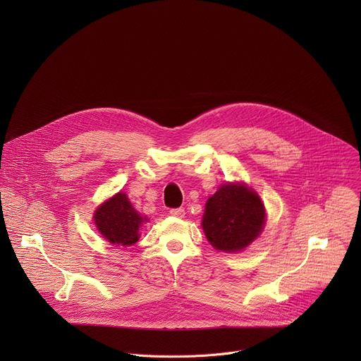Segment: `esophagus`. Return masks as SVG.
Segmentation results:
<instances>
[{"label":"esophagus","instance_id":"1","mask_svg":"<svg viewBox=\"0 0 361 361\" xmlns=\"http://www.w3.org/2000/svg\"><path fill=\"white\" fill-rule=\"evenodd\" d=\"M170 214H171L173 217H177V219H183L185 213H184V209H181V207H180V209H171V210H170Z\"/></svg>","mask_w":361,"mask_h":361}]
</instances>
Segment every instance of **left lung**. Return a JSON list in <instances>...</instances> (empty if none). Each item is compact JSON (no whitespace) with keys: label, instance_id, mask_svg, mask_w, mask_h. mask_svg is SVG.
<instances>
[{"label":"left lung","instance_id":"left-lung-1","mask_svg":"<svg viewBox=\"0 0 361 361\" xmlns=\"http://www.w3.org/2000/svg\"><path fill=\"white\" fill-rule=\"evenodd\" d=\"M266 224L262 198L245 184H224L205 202L202 230L220 251L244 250L260 235Z\"/></svg>","mask_w":361,"mask_h":361}]
</instances>
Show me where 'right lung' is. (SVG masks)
I'll return each mask as SVG.
<instances>
[{
  "instance_id": "1",
  "label": "right lung",
  "mask_w": 361,
  "mask_h": 361,
  "mask_svg": "<svg viewBox=\"0 0 361 361\" xmlns=\"http://www.w3.org/2000/svg\"><path fill=\"white\" fill-rule=\"evenodd\" d=\"M98 233L114 245H133L138 241V231L145 217H141L124 192L102 202L94 213Z\"/></svg>"
}]
</instances>
